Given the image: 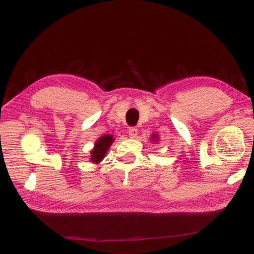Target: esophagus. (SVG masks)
Instances as JSON below:
<instances>
[{
  "instance_id": "esophagus-1",
  "label": "esophagus",
  "mask_w": 254,
  "mask_h": 254,
  "mask_svg": "<svg viewBox=\"0 0 254 254\" xmlns=\"http://www.w3.org/2000/svg\"><path fill=\"white\" fill-rule=\"evenodd\" d=\"M128 134L130 137H135L137 135V129L134 127H131L128 129Z\"/></svg>"
}]
</instances>
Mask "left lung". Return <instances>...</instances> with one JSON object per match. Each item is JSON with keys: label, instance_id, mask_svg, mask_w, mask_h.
<instances>
[{"label": "left lung", "instance_id": "left-lung-1", "mask_svg": "<svg viewBox=\"0 0 254 254\" xmlns=\"http://www.w3.org/2000/svg\"><path fill=\"white\" fill-rule=\"evenodd\" d=\"M151 137H152V140H153V139H157L158 135H157V134H152V136H151Z\"/></svg>", "mask_w": 254, "mask_h": 254}]
</instances>
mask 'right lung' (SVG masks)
Instances as JSON below:
<instances>
[{"label": "right lung", "instance_id": "right-lung-1", "mask_svg": "<svg viewBox=\"0 0 254 254\" xmlns=\"http://www.w3.org/2000/svg\"><path fill=\"white\" fill-rule=\"evenodd\" d=\"M114 139L111 134H105L95 142L94 148L91 151V161L93 163H99L105 158L107 150L109 149Z\"/></svg>", "mask_w": 254, "mask_h": 254}]
</instances>
